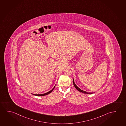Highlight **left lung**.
Returning a JSON list of instances; mask_svg holds the SVG:
<instances>
[{
  "instance_id": "8db88e82",
  "label": "left lung",
  "mask_w": 126,
  "mask_h": 126,
  "mask_svg": "<svg viewBox=\"0 0 126 126\" xmlns=\"http://www.w3.org/2000/svg\"><path fill=\"white\" fill-rule=\"evenodd\" d=\"M73 84H74V87H75V88H76V89H77V90H78V91H79L80 92H82V93H84V94H92L93 93L92 92H85V91H84L83 90H81L80 88H78V86L76 85L75 84V83L74 82V80L73 79Z\"/></svg>"
}]
</instances>
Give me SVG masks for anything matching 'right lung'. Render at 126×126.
Masks as SVG:
<instances>
[{"instance_id":"1","label":"right lung","mask_w":126,"mask_h":126,"mask_svg":"<svg viewBox=\"0 0 126 126\" xmlns=\"http://www.w3.org/2000/svg\"><path fill=\"white\" fill-rule=\"evenodd\" d=\"M55 87V86H54V88H53L52 89V90L50 91L49 92H47V93H45V94H33V95H35V96H44V95H46L47 94H49L51 92H52V91L53 90V89H54V88Z\"/></svg>"}]
</instances>
